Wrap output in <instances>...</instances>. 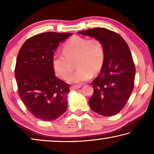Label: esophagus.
I'll return each instance as SVG.
<instances>
[{
  "mask_svg": "<svg viewBox=\"0 0 154 154\" xmlns=\"http://www.w3.org/2000/svg\"><path fill=\"white\" fill-rule=\"evenodd\" d=\"M82 87V85H73L71 86L70 88V89L71 90H77V89H79V88Z\"/></svg>",
  "mask_w": 154,
  "mask_h": 154,
  "instance_id": "1",
  "label": "esophagus"
}]
</instances>
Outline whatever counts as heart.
Here are the masks:
<instances>
[{
    "label": "heart",
    "mask_w": 154,
    "mask_h": 154,
    "mask_svg": "<svg viewBox=\"0 0 154 154\" xmlns=\"http://www.w3.org/2000/svg\"><path fill=\"white\" fill-rule=\"evenodd\" d=\"M105 59V47L100 40L75 36L64 44L62 53L54 54L52 66L57 76L64 79L73 71L75 63L77 71L67 81L82 83L89 80L93 73H97L102 69Z\"/></svg>",
    "instance_id": "obj_1"
}]
</instances>
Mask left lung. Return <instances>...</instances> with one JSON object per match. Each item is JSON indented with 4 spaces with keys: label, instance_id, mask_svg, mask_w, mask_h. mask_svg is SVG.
Returning a JSON list of instances; mask_svg holds the SVG:
<instances>
[{
    "label": "left lung",
    "instance_id": "8db88e82",
    "mask_svg": "<svg viewBox=\"0 0 154 154\" xmlns=\"http://www.w3.org/2000/svg\"><path fill=\"white\" fill-rule=\"evenodd\" d=\"M79 33L100 40L105 50L103 66L92 83L90 108L101 116H115L124 107L134 89L136 69L129 47L119 34L104 28Z\"/></svg>",
    "mask_w": 154,
    "mask_h": 154
}]
</instances>
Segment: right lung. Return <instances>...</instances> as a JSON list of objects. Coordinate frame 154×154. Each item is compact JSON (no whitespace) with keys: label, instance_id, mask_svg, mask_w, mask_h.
Returning a JSON list of instances; mask_svg holds the SVG:
<instances>
[{"label":"right lung","instance_id":"1","mask_svg":"<svg viewBox=\"0 0 154 154\" xmlns=\"http://www.w3.org/2000/svg\"><path fill=\"white\" fill-rule=\"evenodd\" d=\"M72 33L48 32L32 36L20 48L15 68L17 92L35 118L52 121L67 109L69 85L57 78L52 58L59 43Z\"/></svg>","mask_w":154,"mask_h":154}]
</instances>
